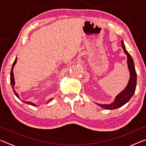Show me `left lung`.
Masks as SVG:
<instances>
[{"instance_id": "1", "label": "left lung", "mask_w": 146, "mask_h": 146, "mask_svg": "<svg viewBox=\"0 0 146 146\" xmlns=\"http://www.w3.org/2000/svg\"><path fill=\"white\" fill-rule=\"evenodd\" d=\"M123 51L127 56V65L130 73V78L128 82V84L125 88V90L122 91L119 95H118L115 98L114 102L111 104H98L101 107L106 109V110H114L121 107L126 104L129 101L131 98L133 97L137 86V73H136L134 62L130 54L127 52L125 48V46L123 44V41H121Z\"/></svg>"}]
</instances>
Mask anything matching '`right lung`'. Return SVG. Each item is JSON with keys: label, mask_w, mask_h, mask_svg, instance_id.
<instances>
[{"label": "right lung", "mask_w": 146, "mask_h": 146, "mask_svg": "<svg viewBox=\"0 0 146 146\" xmlns=\"http://www.w3.org/2000/svg\"><path fill=\"white\" fill-rule=\"evenodd\" d=\"M16 62H17V58H15V60L14 62H13V66H12V68H11V73H10V83H11V86H12V88H13V90L14 93H15V95L17 96V97H18L19 98H19V95L16 93V91H15V90H14V85H15V81H14V80H15V79H14V76H13V67H14L15 64H16ZM51 100H52V99L49 100L48 101V103L49 102H50V101H51ZM23 102H24V103L28 104H30V105H31V106H36V104H35L32 103V102H25V101H23Z\"/></svg>", "instance_id": "add662e5"}]
</instances>
